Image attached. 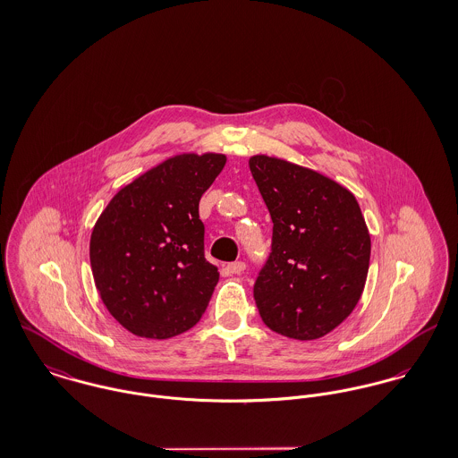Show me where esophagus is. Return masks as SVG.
I'll use <instances>...</instances> for the list:
<instances>
[{"instance_id":"esophagus-1","label":"esophagus","mask_w":458,"mask_h":458,"mask_svg":"<svg viewBox=\"0 0 458 458\" xmlns=\"http://www.w3.org/2000/svg\"><path fill=\"white\" fill-rule=\"evenodd\" d=\"M245 262L243 261H236L231 262V264H227V273H233V275H240V273H243L245 271Z\"/></svg>"}]
</instances>
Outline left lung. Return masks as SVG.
Here are the masks:
<instances>
[{"mask_svg": "<svg viewBox=\"0 0 458 458\" xmlns=\"http://www.w3.org/2000/svg\"><path fill=\"white\" fill-rule=\"evenodd\" d=\"M249 165L273 222L271 252L254 284L261 319L289 338H321L365 287L370 236L361 209L316 171L264 155Z\"/></svg>", "mask_w": 458, "mask_h": 458, "instance_id": "left-lung-1", "label": "left lung"}]
</instances>
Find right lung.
<instances>
[{"label":"right lung","instance_id":"obj_1","mask_svg":"<svg viewBox=\"0 0 458 458\" xmlns=\"http://www.w3.org/2000/svg\"><path fill=\"white\" fill-rule=\"evenodd\" d=\"M224 155H182L144 173L111 199L89 243L91 271L111 316L144 338L196 327L218 271L204 258L199 200Z\"/></svg>","mask_w":458,"mask_h":458}]
</instances>
